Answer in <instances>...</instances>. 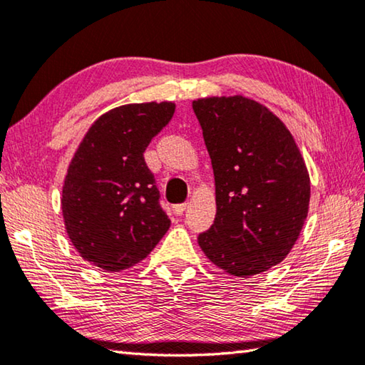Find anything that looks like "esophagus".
Instances as JSON below:
<instances>
[{"label":"esophagus","instance_id":"1","mask_svg":"<svg viewBox=\"0 0 365 365\" xmlns=\"http://www.w3.org/2000/svg\"><path fill=\"white\" fill-rule=\"evenodd\" d=\"M187 207H188V202H180V205H175L174 206V212L177 215H180V214L185 212V209H187Z\"/></svg>","mask_w":365,"mask_h":365}]
</instances>
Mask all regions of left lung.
Here are the masks:
<instances>
[{
  "mask_svg": "<svg viewBox=\"0 0 365 365\" xmlns=\"http://www.w3.org/2000/svg\"><path fill=\"white\" fill-rule=\"evenodd\" d=\"M212 163L217 212L197 235L227 274L250 277L282 262L307 217L311 180L279 117L245 96L193 101Z\"/></svg>",
  "mask_w": 365,
  "mask_h": 365,
  "instance_id": "left-lung-1",
  "label": "left lung"
}]
</instances>
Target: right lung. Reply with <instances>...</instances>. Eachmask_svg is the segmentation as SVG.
I'll list each match as a JSON object with an SVG mask.
<instances>
[{
	"label": "right lung",
	"instance_id": "add662e5",
	"mask_svg": "<svg viewBox=\"0 0 365 365\" xmlns=\"http://www.w3.org/2000/svg\"><path fill=\"white\" fill-rule=\"evenodd\" d=\"M174 113V103L110 109L78 145L61 205L67 235L85 261L108 272L128 269L169 230L143 153Z\"/></svg>",
	"mask_w": 365,
	"mask_h": 365
}]
</instances>
